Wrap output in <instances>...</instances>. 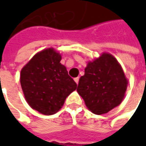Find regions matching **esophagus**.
Instances as JSON below:
<instances>
[{
  "label": "esophagus",
  "instance_id": "obj_1",
  "mask_svg": "<svg viewBox=\"0 0 146 146\" xmlns=\"http://www.w3.org/2000/svg\"><path fill=\"white\" fill-rule=\"evenodd\" d=\"M79 80H80V79H79V77H76V78L74 79V80H75V82H76L77 84H79Z\"/></svg>",
  "mask_w": 146,
  "mask_h": 146
}]
</instances>
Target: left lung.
Listing matches in <instances>:
<instances>
[{
	"label": "left lung",
	"instance_id": "left-lung-1",
	"mask_svg": "<svg viewBox=\"0 0 146 146\" xmlns=\"http://www.w3.org/2000/svg\"><path fill=\"white\" fill-rule=\"evenodd\" d=\"M125 75L118 61L109 53L88 62L80 77L77 92L93 113L102 115L122 102L127 89Z\"/></svg>",
	"mask_w": 146,
	"mask_h": 146
}]
</instances>
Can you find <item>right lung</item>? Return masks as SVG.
Returning a JSON list of instances; mask_svg holds the SVG:
<instances>
[{"instance_id": "right-lung-1", "label": "right lung", "mask_w": 146, "mask_h": 146, "mask_svg": "<svg viewBox=\"0 0 146 146\" xmlns=\"http://www.w3.org/2000/svg\"><path fill=\"white\" fill-rule=\"evenodd\" d=\"M61 55L53 48L36 54L21 70L20 83L26 100L43 115L57 113L77 88L68 71L60 63Z\"/></svg>"}]
</instances>
